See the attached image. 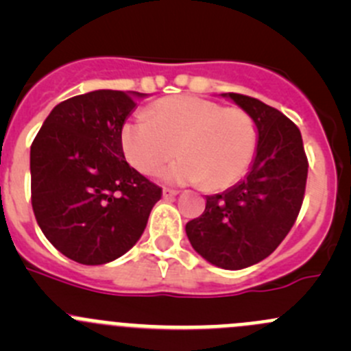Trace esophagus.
<instances>
[{
	"label": "esophagus",
	"mask_w": 351,
	"mask_h": 351,
	"mask_svg": "<svg viewBox=\"0 0 351 351\" xmlns=\"http://www.w3.org/2000/svg\"><path fill=\"white\" fill-rule=\"evenodd\" d=\"M178 190H171V189H165L162 190V197L165 198H171V197H176L178 195Z\"/></svg>",
	"instance_id": "1"
}]
</instances>
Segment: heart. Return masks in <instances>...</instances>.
<instances>
[{"instance_id":"obj_1","label":"heart","mask_w":351,"mask_h":351,"mask_svg":"<svg viewBox=\"0 0 351 351\" xmlns=\"http://www.w3.org/2000/svg\"><path fill=\"white\" fill-rule=\"evenodd\" d=\"M120 146L127 161L144 175H153L180 151L183 158L166 169V182L224 190L238 183L253 162L258 129L241 108L180 95L151 105L147 119L123 123Z\"/></svg>"}]
</instances>
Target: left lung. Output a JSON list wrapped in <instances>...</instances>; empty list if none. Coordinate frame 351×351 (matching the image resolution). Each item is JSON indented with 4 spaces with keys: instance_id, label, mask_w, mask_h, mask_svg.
<instances>
[{
    "instance_id": "1",
    "label": "left lung",
    "mask_w": 351,
    "mask_h": 351,
    "mask_svg": "<svg viewBox=\"0 0 351 351\" xmlns=\"http://www.w3.org/2000/svg\"><path fill=\"white\" fill-rule=\"evenodd\" d=\"M253 117L258 149L246 178L208 195L200 217L186 222L193 250L224 270H241L274 253L292 229L307 180V156L295 123L256 98L224 93Z\"/></svg>"
}]
</instances>
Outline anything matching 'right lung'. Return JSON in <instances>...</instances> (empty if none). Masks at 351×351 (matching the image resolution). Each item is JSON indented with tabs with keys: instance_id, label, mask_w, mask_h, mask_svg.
<instances>
[{
	"instance_id": "1",
	"label": "right lung",
	"mask_w": 351,
	"mask_h": 351,
	"mask_svg": "<svg viewBox=\"0 0 351 351\" xmlns=\"http://www.w3.org/2000/svg\"><path fill=\"white\" fill-rule=\"evenodd\" d=\"M136 91L97 90L52 108L30 147L32 208L56 250L104 265L134 246L161 189L125 161L120 130Z\"/></svg>"
}]
</instances>
